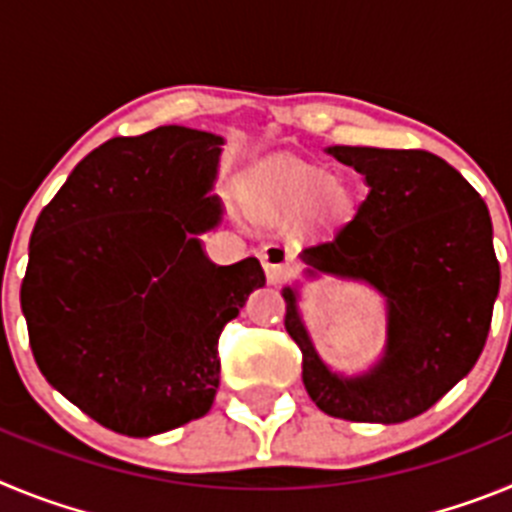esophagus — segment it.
Returning <instances> with one entry per match:
<instances>
[{"label":"esophagus","mask_w":512,"mask_h":512,"mask_svg":"<svg viewBox=\"0 0 512 512\" xmlns=\"http://www.w3.org/2000/svg\"><path fill=\"white\" fill-rule=\"evenodd\" d=\"M261 264H264L266 277L271 284H279L295 269V251L282 241H274L261 251Z\"/></svg>","instance_id":"obj_1"}]
</instances>
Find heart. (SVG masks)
<instances>
[{
  "label": "heart",
  "instance_id": "obj_1",
  "mask_svg": "<svg viewBox=\"0 0 512 512\" xmlns=\"http://www.w3.org/2000/svg\"><path fill=\"white\" fill-rule=\"evenodd\" d=\"M266 194L289 210H300L307 202L315 200L325 217H341L351 202L346 184L328 179L315 169H302V166H284L274 171L266 182Z\"/></svg>",
  "mask_w": 512,
  "mask_h": 512
}]
</instances>
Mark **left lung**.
Here are the masks:
<instances>
[{
	"instance_id": "obj_1",
	"label": "left lung",
	"mask_w": 512,
	"mask_h": 512,
	"mask_svg": "<svg viewBox=\"0 0 512 512\" xmlns=\"http://www.w3.org/2000/svg\"><path fill=\"white\" fill-rule=\"evenodd\" d=\"M364 174L369 194L302 259L310 274L364 279L387 297V351L366 377L341 379L318 359L284 289V328L302 351V382L323 413L354 423H402L433 408L472 372L492 323L500 264L477 189L420 148L333 146Z\"/></svg>"
}]
</instances>
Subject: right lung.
Here are the masks:
<instances>
[{"label":"right lung","instance_id":"right-lung-1","mask_svg":"<svg viewBox=\"0 0 512 512\" xmlns=\"http://www.w3.org/2000/svg\"><path fill=\"white\" fill-rule=\"evenodd\" d=\"M223 138L164 125L81 158L38 215L20 289L43 377L99 425L146 438L212 408L217 341L266 277L215 266L194 238Z\"/></svg>","mask_w":512,"mask_h":512}]
</instances>
